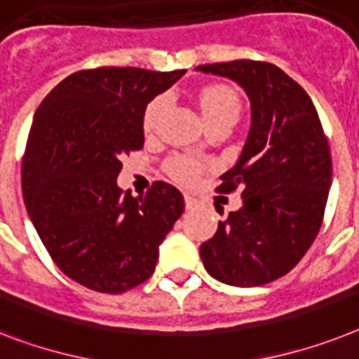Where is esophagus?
<instances>
[{
	"label": "esophagus",
	"mask_w": 359,
	"mask_h": 359,
	"mask_svg": "<svg viewBox=\"0 0 359 359\" xmlns=\"http://www.w3.org/2000/svg\"><path fill=\"white\" fill-rule=\"evenodd\" d=\"M196 198H192L191 194H185V207L187 209H189V211H191V209H194V207H196Z\"/></svg>",
	"instance_id": "1"
}]
</instances>
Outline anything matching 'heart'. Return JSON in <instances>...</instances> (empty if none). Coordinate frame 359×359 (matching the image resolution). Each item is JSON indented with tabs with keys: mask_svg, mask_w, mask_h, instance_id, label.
<instances>
[{
	"mask_svg": "<svg viewBox=\"0 0 359 359\" xmlns=\"http://www.w3.org/2000/svg\"><path fill=\"white\" fill-rule=\"evenodd\" d=\"M198 100H200V109L201 114H203V119L207 121L209 126L215 123H220V121L238 119L240 99L238 95L231 90L229 86H207V88H203L200 91ZM165 104H167V97L165 95H158V97H154L148 102L143 114L144 132L152 133L156 130V124H158L159 115H161ZM163 168H165V172L172 177V180L189 185V183H194L200 177V174L205 170V165L198 161V159L177 154V156L168 158L165 161V165H163Z\"/></svg>",
	"mask_w": 359,
	"mask_h": 359,
	"instance_id": "heart-1",
	"label": "heart"
}]
</instances>
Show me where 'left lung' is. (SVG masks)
I'll return each mask as SVG.
<instances>
[{"instance_id":"left-lung-1","label":"left lung","mask_w":359,"mask_h":359,"mask_svg":"<svg viewBox=\"0 0 359 359\" xmlns=\"http://www.w3.org/2000/svg\"><path fill=\"white\" fill-rule=\"evenodd\" d=\"M198 71L238 82L251 100V130L238 163L216 191L242 189V207L200 245L211 277L260 286L297 266L321 229L332 182L330 147L312 99L269 62L233 60Z\"/></svg>"}]
</instances>
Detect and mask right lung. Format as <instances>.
Masks as SVG:
<instances>
[{"label":"right lung","mask_w":359,"mask_h":359,"mask_svg":"<svg viewBox=\"0 0 359 359\" xmlns=\"http://www.w3.org/2000/svg\"><path fill=\"white\" fill-rule=\"evenodd\" d=\"M183 73L76 71L34 114L22 161L27 212L62 273L86 288L124 293L150 279L185 209L165 182L139 198L117 187L121 159L143 148L144 108Z\"/></svg>","instance_id":"obj_1"}]
</instances>
